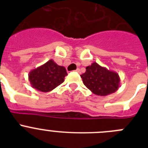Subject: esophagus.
I'll list each match as a JSON object with an SVG mask.
<instances>
[{"instance_id":"obj_1","label":"esophagus","mask_w":148,"mask_h":148,"mask_svg":"<svg viewBox=\"0 0 148 148\" xmlns=\"http://www.w3.org/2000/svg\"><path fill=\"white\" fill-rule=\"evenodd\" d=\"M75 71H76V72H77V73H80L81 70H80V69H79V68H78V69H76V70H75Z\"/></svg>"}]
</instances>
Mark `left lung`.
<instances>
[{
	"label": "left lung",
	"mask_w": 148,
	"mask_h": 148,
	"mask_svg": "<svg viewBox=\"0 0 148 148\" xmlns=\"http://www.w3.org/2000/svg\"><path fill=\"white\" fill-rule=\"evenodd\" d=\"M84 84L97 95L106 96L113 93L119 87L120 78L117 73L100 66L96 62L86 67L81 75Z\"/></svg>",
	"instance_id": "obj_1"
}]
</instances>
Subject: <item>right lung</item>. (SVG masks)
Instances as JSON below:
<instances>
[{
    "instance_id": "right-lung-1",
    "label": "right lung",
    "mask_w": 148,
    "mask_h": 148,
    "mask_svg": "<svg viewBox=\"0 0 148 148\" xmlns=\"http://www.w3.org/2000/svg\"><path fill=\"white\" fill-rule=\"evenodd\" d=\"M28 75L32 88L46 92L62 84L67 73L64 66H59L51 59L31 70Z\"/></svg>"
}]
</instances>
